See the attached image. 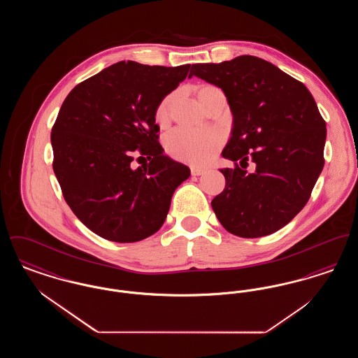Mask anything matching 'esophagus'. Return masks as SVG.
Here are the masks:
<instances>
[{"instance_id": "esophagus-1", "label": "esophagus", "mask_w": 358, "mask_h": 358, "mask_svg": "<svg viewBox=\"0 0 358 358\" xmlns=\"http://www.w3.org/2000/svg\"><path fill=\"white\" fill-rule=\"evenodd\" d=\"M190 173H192V176H201V174H204L205 169L197 168V166H192L190 168Z\"/></svg>"}]
</instances>
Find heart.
<instances>
[{"mask_svg": "<svg viewBox=\"0 0 358 358\" xmlns=\"http://www.w3.org/2000/svg\"><path fill=\"white\" fill-rule=\"evenodd\" d=\"M215 88L216 87L213 85H203L199 90V98L201 99L205 94ZM171 102V96L168 95L157 106L155 120L159 124H164L169 118ZM222 134L217 130H190L178 127L165 136V148L177 159L201 165L213 157V154L216 153L222 145Z\"/></svg>", "mask_w": 358, "mask_h": 358, "instance_id": "b5f03b06", "label": "heart"}]
</instances>
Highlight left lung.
<instances>
[{
    "label": "left lung",
    "mask_w": 358,
    "mask_h": 358,
    "mask_svg": "<svg viewBox=\"0 0 358 358\" xmlns=\"http://www.w3.org/2000/svg\"><path fill=\"white\" fill-rule=\"evenodd\" d=\"M220 87L234 115L222 157L225 187L212 200L222 227L254 238L289 224L306 205L324 169L326 123L306 85L250 55L193 64L189 76ZM252 160L254 173L245 168Z\"/></svg>",
    "instance_id": "left-lung-1"
}]
</instances>
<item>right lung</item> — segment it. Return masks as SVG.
<instances>
[{"label": "right lung", "instance_id": "obj_1", "mask_svg": "<svg viewBox=\"0 0 358 358\" xmlns=\"http://www.w3.org/2000/svg\"><path fill=\"white\" fill-rule=\"evenodd\" d=\"M189 69L120 62L76 85L62 104L52 127L53 171L72 212L101 238L152 236L189 178L187 166L164 154L155 124L157 106ZM136 155L150 164L134 170Z\"/></svg>", "mask_w": 358, "mask_h": 358}]
</instances>
